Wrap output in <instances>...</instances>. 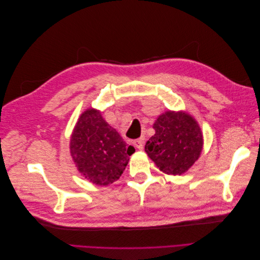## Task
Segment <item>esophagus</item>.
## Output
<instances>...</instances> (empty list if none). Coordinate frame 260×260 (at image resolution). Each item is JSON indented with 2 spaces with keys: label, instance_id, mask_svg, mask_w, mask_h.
Segmentation results:
<instances>
[{
  "label": "esophagus",
  "instance_id": "esophagus-1",
  "mask_svg": "<svg viewBox=\"0 0 260 260\" xmlns=\"http://www.w3.org/2000/svg\"><path fill=\"white\" fill-rule=\"evenodd\" d=\"M143 143H144L143 139H139V140H136L135 142H133V145H135L139 149V151H142V149H143Z\"/></svg>",
  "mask_w": 260,
  "mask_h": 260
}]
</instances>
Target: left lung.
Instances as JSON below:
<instances>
[{
  "label": "left lung",
  "instance_id": "obj_1",
  "mask_svg": "<svg viewBox=\"0 0 260 260\" xmlns=\"http://www.w3.org/2000/svg\"><path fill=\"white\" fill-rule=\"evenodd\" d=\"M155 135L145 144V152L166 175H182L199 159L203 133L198 121L185 112L168 111L153 124Z\"/></svg>",
  "mask_w": 260,
  "mask_h": 260
}]
</instances>
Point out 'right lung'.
Wrapping results in <instances>:
<instances>
[{
	"label": "right lung",
	"instance_id": "1",
	"mask_svg": "<svg viewBox=\"0 0 260 260\" xmlns=\"http://www.w3.org/2000/svg\"><path fill=\"white\" fill-rule=\"evenodd\" d=\"M69 146L77 169L96 185H108L119 179L136 151L94 108L80 115Z\"/></svg>",
	"mask_w": 260,
	"mask_h": 260
}]
</instances>
